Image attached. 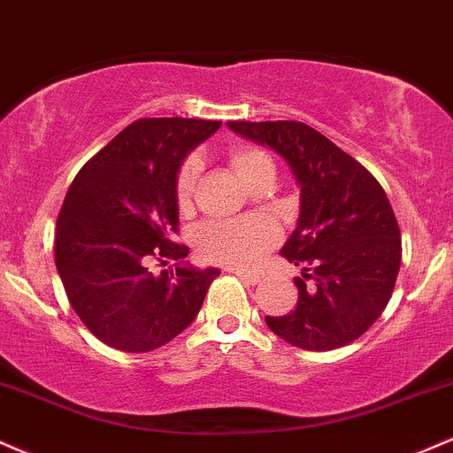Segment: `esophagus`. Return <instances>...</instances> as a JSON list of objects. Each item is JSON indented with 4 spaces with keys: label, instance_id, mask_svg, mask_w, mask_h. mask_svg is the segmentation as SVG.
I'll return each instance as SVG.
<instances>
[{
    "label": "esophagus",
    "instance_id": "34e87169",
    "mask_svg": "<svg viewBox=\"0 0 453 453\" xmlns=\"http://www.w3.org/2000/svg\"><path fill=\"white\" fill-rule=\"evenodd\" d=\"M235 275H239V278H242L243 281H248L250 286H257L258 281L263 280V275H260V273H252V271H242V269H237Z\"/></svg>",
    "mask_w": 453,
    "mask_h": 453
}]
</instances>
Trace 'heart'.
Here are the masks:
<instances>
[{
    "label": "heart",
    "instance_id": "obj_1",
    "mask_svg": "<svg viewBox=\"0 0 453 453\" xmlns=\"http://www.w3.org/2000/svg\"><path fill=\"white\" fill-rule=\"evenodd\" d=\"M228 163L248 186L265 175H273V161L267 152L257 146H233L228 150ZM201 163L196 157L186 158L175 178V201L180 210H188L193 203ZM278 226L265 218H242V220L218 222L201 228L196 237L199 252L207 260L228 265V267H254L271 248L278 243Z\"/></svg>",
    "mask_w": 453,
    "mask_h": 453
}]
</instances>
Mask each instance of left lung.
I'll return each instance as SVG.
<instances>
[{
	"instance_id": "left-lung-1",
	"label": "left lung",
	"mask_w": 453,
	"mask_h": 453,
	"mask_svg": "<svg viewBox=\"0 0 453 453\" xmlns=\"http://www.w3.org/2000/svg\"><path fill=\"white\" fill-rule=\"evenodd\" d=\"M235 135L271 148L301 188L299 220L280 250L296 267V307L265 322L296 348L324 352L352 343L392 296L401 231L380 182L356 158L296 120L226 122Z\"/></svg>"
}]
</instances>
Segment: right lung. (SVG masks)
I'll return each instance as SVG.
<instances>
[{"label": "right lung", "instance_id": "obj_1", "mask_svg": "<svg viewBox=\"0 0 453 453\" xmlns=\"http://www.w3.org/2000/svg\"><path fill=\"white\" fill-rule=\"evenodd\" d=\"M220 120L142 119L80 169L57 220L55 263L73 311L122 352H150L195 320L220 269L182 263L175 178ZM152 256L180 259L152 276Z\"/></svg>", "mask_w": 453, "mask_h": 453}]
</instances>
